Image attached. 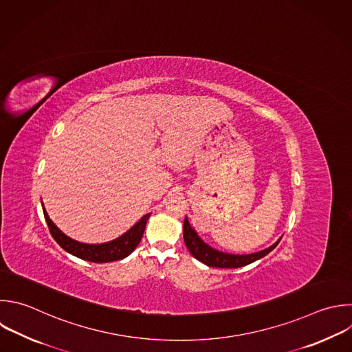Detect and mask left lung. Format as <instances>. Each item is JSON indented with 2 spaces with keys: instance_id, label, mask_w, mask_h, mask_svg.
I'll list each match as a JSON object with an SVG mask.
<instances>
[{
  "instance_id": "obj_1",
  "label": "left lung",
  "mask_w": 352,
  "mask_h": 352,
  "mask_svg": "<svg viewBox=\"0 0 352 352\" xmlns=\"http://www.w3.org/2000/svg\"><path fill=\"white\" fill-rule=\"evenodd\" d=\"M183 236H184V242L187 249L190 250V253L199 260L201 263L209 265V267H216V268H238V267H243L248 265L261 257H264L265 254H268L278 243L275 242L272 246L252 253V254H230V253H223L219 252L213 248H210L209 245H206L198 235L197 232L191 228L187 217L184 219V226H183Z\"/></svg>"
}]
</instances>
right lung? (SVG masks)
<instances>
[{"instance_id":"1","label":"right lung","mask_w":352,"mask_h":352,"mask_svg":"<svg viewBox=\"0 0 352 352\" xmlns=\"http://www.w3.org/2000/svg\"><path fill=\"white\" fill-rule=\"evenodd\" d=\"M44 210V216L50 228L51 235L54 236V239L69 253L82 258V260H88L92 263H110V261H116V260H121L126 256H129L136 246L139 245V242L142 241L147 220L150 217V214H146L140 219V221L138 224H135L128 232H125L124 235H121L120 238L107 242V243H100V245H88V243H81L77 242L72 238H69L67 235H65L50 219L45 208H43Z\"/></svg>"}]
</instances>
